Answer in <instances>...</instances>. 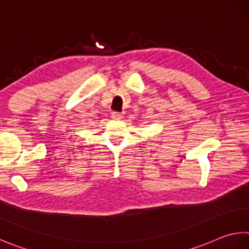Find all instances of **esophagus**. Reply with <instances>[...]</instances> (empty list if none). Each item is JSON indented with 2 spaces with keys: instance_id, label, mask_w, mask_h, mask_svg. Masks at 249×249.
<instances>
[{
  "instance_id": "34e87169",
  "label": "esophagus",
  "mask_w": 249,
  "mask_h": 249,
  "mask_svg": "<svg viewBox=\"0 0 249 249\" xmlns=\"http://www.w3.org/2000/svg\"><path fill=\"white\" fill-rule=\"evenodd\" d=\"M112 117H113V119H115V120H121L123 116H122V114H121L120 112H113L112 113Z\"/></svg>"
}]
</instances>
